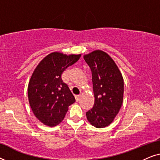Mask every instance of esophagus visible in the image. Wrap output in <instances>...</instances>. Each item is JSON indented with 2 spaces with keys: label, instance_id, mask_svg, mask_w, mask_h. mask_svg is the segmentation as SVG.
Segmentation results:
<instances>
[{
  "label": "esophagus",
  "instance_id": "obj_1",
  "mask_svg": "<svg viewBox=\"0 0 160 160\" xmlns=\"http://www.w3.org/2000/svg\"><path fill=\"white\" fill-rule=\"evenodd\" d=\"M76 101H79V100H80V95H76Z\"/></svg>",
  "mask_w": 160,
  "mask_h": 160
}]
</instances>
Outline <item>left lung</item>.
Returning a JSON list of instances; mask_svg holds the SVG:
<instances>
[{
  "mask_svg": "<svg viewBox=\"0 0 160 160\" xmlns=\"http://www.w3.org/2000/svg\"><path fill=\"white\" fill-rule=\"evenodd\" d=\"M90 68L95 103L86 113L87 120L98 128L108 126L119 113L123 102L124 80L113 59L101 50L84 56Z\"/></svg>",
  "mask_w": 160,
  "mask_h": 160,
  "instance_id": "obj_1",
  "label": "left lung"
}]
</instances>
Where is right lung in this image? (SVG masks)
<instances>
[{"label":"right lung","instance_id":"1","mask_svg":"<svg viewBox=\"0 0 160 160\" xmlns=\"http://www.w3.org/2000/svg\"><path fill=\"white\" fill-rule=\"evenodd\" d=\"M80 57L81 54L53 52L45 57L34 70L28 84V100L34 115L45 125L60 124L68 106L75 102V98L61 76Z\"/></svg>","mask_w":160,"mask_h":160}]
</instances>
